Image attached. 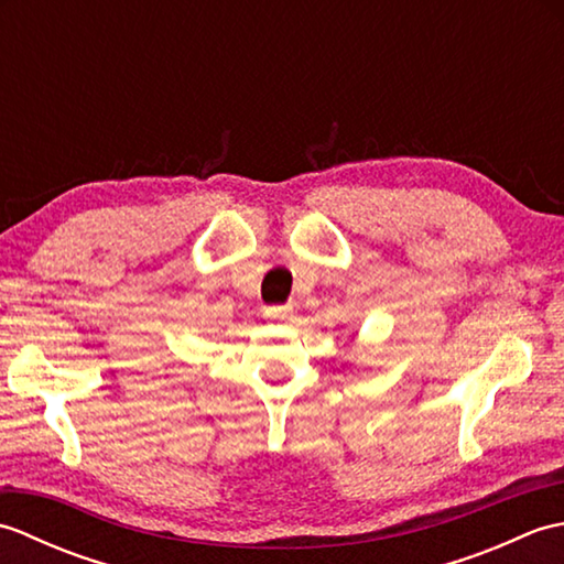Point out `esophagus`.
I'll use <instances>...</instances> for the list:
<instances>
[{"mask_svg": "<svg viewBox=\"0 0 564 564\" xmlns=\"http://www.w3.org/2000/svg\"><path fill=\"white\" fill-rule=\"evenodd\" d=\"M295 315L293 305H271V307H263V317L275 319V322H291Z\"/></svg>", "mask_w": 564, "mask_h": 564, "instance_id": "1", "label": "esophagus"}]
</instances>
